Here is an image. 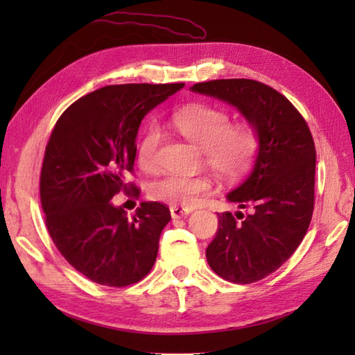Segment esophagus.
I'll return each mask as SVG.
<instances>
[{
  "label": "esophagus",
  "instance_id": "obj_1",
  "mask_svg": "<svg viewBox=\"0 0 355 355\" xmlns=\"http://www.w3.org/2000/svg\"><path fill=\"white\" fill-rule=\"evenodd\" d=\"M191 212H192V209H184V207H178V206L171 207V215L173 220H175V218H186Z\"/></svg>",
  "mask_w": 355,
  "mask_h": 355
}]
</instances>
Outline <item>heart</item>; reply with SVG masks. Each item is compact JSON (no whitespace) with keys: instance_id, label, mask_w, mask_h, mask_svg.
<instances>
[{"instance_id":"heart-1","label":"heart","mask_w":355,"mask_h":355,"mask_svg":"<svg viewBox=\"0 0 355 355\" xmlns=\"http://www.w3.org/2000/svg\"><path fill=\"white\" fill-rule=\"evenodd\" d=\"M169 126L202 149L206 163L224 177H241L253 164L259 145L258 134L247 123H232V117L225 110L191 105L172 114ZM158 145L160 131L150 126L143 132L137 145V162L141 169L155 168ZM210 191L212 182L205 175H166L150 183L148 193L154 201L193 206Z\"/></svg>"}]
</instances>
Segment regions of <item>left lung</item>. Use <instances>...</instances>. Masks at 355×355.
Segmentation results:
<instances>
[{
	"instance_id": "left-lung-1",
	"label": "left lung",
	"mask_w": 355,
	"mask_h": 355,
	"mask_svg": "<svg viewBox=\"0 0 355 355\" xmlns=\"http://www.w3.org/2000/svg\"><path fill=\"white\" fill-rule=\"evenodd\" d=\"M191 92L235 107L258 134L250 175L227 193L230 202L250 212H236V218L230 212L218 215V232L206 258L225 281H261L296 252L311 223L315 173L311 132L293 103L262 82L218 79L195 84Z\"/></svg>"
}]
</instances>
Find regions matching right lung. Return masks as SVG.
Wrapping results in <instances>:
<instances>
[{
	"label": "right lung",
	"instance_id": "add662e5",
	"mask_svg": "<svg viewBox=\"0 0 355 355\" xmlns=\"http://www.w3.org/2000/svg\"><path fill=\"white\" fill-rule=\"evenodd\" d=\"M184 84H125L96 89L71 103L55 125L41 171V205L53 243L89 281L108 286L139 282L153 268L171 212L143 201L126 216L112 197L132 172L143 117Z\"/></svg>",
	"mask_w": 355,
	"mask_h": 355
}]
</instances>
